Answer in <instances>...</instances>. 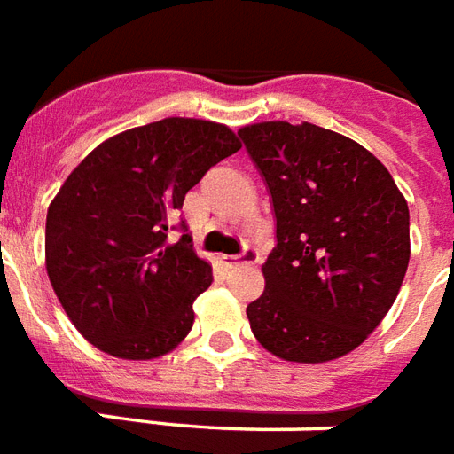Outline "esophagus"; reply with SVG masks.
<instances>
[{
  "mask_svg": "<svg viewBox=\"0 0 454 454\" xmlns=\"http://www.w3.org/2000/svg\"><path fill=\"white\" fill-rule=\"evenodd\" d=\"M223 262L231 270V267H241V264H257L260 262V255H257V250L253 246H246L239 255H224Z\"/></svg>",
  "mask_w": 454,
  "mask_h": 454,
  "instance_id": "34e87169",
  "label": "esophagus"
}]
</instances>
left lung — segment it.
<instances>
[{
  "instance_id": "8db88e82",
  "label": "left lung",
  "mask_w": 454,
  "mask_h": 454,
  "mask_svg": "<svg viewBox=\"0 0 454 454\" xmlns=\"http://www.w3.org/2000/svg\"><path fill=\"white\" fill-rule=\"evenodd\" d=\"M277 217L264 293L246 307L257 342L295 364L351 349L391 309L408 260L411 213L371 152L314 124L239 130Z\"/></svg>"
}]
</instances>
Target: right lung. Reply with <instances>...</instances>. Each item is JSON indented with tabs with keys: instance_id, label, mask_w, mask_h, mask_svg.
Returning <instances> with one entry per match:
<instances>
[{
	"instance_id": "1",
	"label": "right lung",
	"mask_w": 454,
	"mask_h": 454,
	"mask_svg": "<svg viewBox=\"0 0 454 454\" xmlns=\"http://www.w3.org/2000/svg\"><path fill=\"white\" fill-rule=\"evenodd\" d=\"M239 150L227 126L170 117L105 140L72 170L46 215V271L93 347L147 361L183 342L213 271L177 210Z\"/></svg>"
}]
</instances>
